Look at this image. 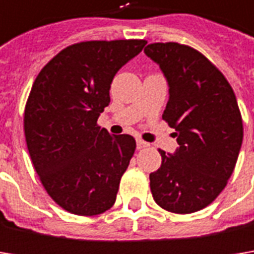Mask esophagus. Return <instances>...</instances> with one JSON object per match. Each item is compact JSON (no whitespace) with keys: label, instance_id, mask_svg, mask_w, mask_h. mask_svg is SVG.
<instances>
[{"label":"esophagus","instance_id":"esophagus-1","mask_svg":"<svg viewBox=\"0 0 254 254\" xmlns=\"http://www.w3.org/2000/svg\"><path fill=\"white\" fill-rule=\"evenodd\" d=\"M148 145H150L148 142L142 141V140H137V148H138V150H142V148H147Z\"/></svg>","mask_w":254,"mask_h":254}]
</instances>
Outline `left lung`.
<instances>
[{"instance_id":"8db88e82","label":"left lung","mask_w":254,"mask_h":254,"mask_svg":"<svg viewBox=\"0 0 254 254\" xmlns=\"http://www.w3.org/2000/svg\"><path fill=\"white\" fill-rule=\"evenodd\" d=\"M144 54L168 83L162 119L178 142L174 154L160 151L161 167L150 174L152 198L170 212L192 213L215 200L235 170L243 141L236 96L225 76L190 46L151 44Z\"/></svg>"}]
</instances>
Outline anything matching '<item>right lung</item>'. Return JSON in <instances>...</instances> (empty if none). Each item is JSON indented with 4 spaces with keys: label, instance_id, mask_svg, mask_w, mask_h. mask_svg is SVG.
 Returning a JSON list of instances; mask_svg holds the SVG:
<instances>
[{
    "label": "right lung",
    "instance_id": "right-lung-1",
    "mask_svg": "<svg viewBox=\"0 0 254 254\" xmlns=\"http://www.w3.org/2000/svg\"><path fill=\"white\" fill-rule=\"evenodd\" d=\"M145 41H90L67 46L39 72L26 102L25 138L35 171L64 210L93 216L110 209L135 150L128 134L97 126L116 73Z\"/></svg>",
    "mask_w": 254,
    "mask_h": 254
}]
</instances>
